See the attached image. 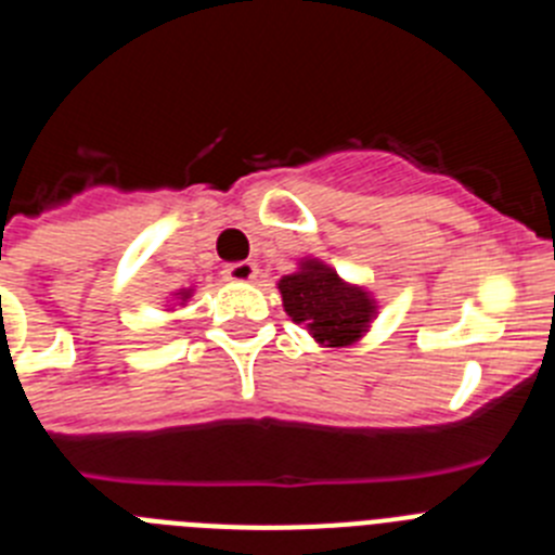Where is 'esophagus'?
<instances>
[{
    "label": "esophagus",
    "instance_id": "34e87169",
    "mask_svg": "<svg viewBox=\"0 0 555 555\" xmlns=\"http://www.w3.org/2000/svg\"><path fill=\"white\" fill-rule=\"evenodd\" d=\"M224 281H233V283H247L253 281L255 274H258V269H255V263L249 261H238V263H228V267L222 269Z\"/></svg>",
    "mask_w": 555,
    "mask_h": 555
}]
</instances>
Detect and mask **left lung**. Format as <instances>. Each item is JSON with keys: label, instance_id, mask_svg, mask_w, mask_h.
Masks as SVG:
<instances>
[{"label": "left lung", "instance_id": "8db88e82", "mask_svg": "<svg viewBox=\"0 0 555 555\" xmlns=\"http://www.w3.org/2000/svg\"><path fill=\"white\" fill-rule=\"evenodd\" d=\"M278 288L288 317L297 325H308L325 347L352 345L375 313V302L364 288L345 283L320 261H306L300 272L286 274Z\"/></svg>", "mask_w": 555, "mask_h": 555}]
</instances>
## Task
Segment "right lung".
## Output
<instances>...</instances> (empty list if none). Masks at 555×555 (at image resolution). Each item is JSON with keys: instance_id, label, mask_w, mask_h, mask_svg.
Wrapping results in <instances>:
<instances>
[{"instance_id": "right-lung-1", "label": "right lung", "mask_w": 555, "mask_h": 555, "mask_svg": "<svg viewBox=\"0 0 555 555\" xmlns=\"http://www.w3.org/2000/svg\"><path fill=\"white\" fill-rule=\"evenodd\" d=\"M180 294H183V300H185V297H189V292H180Z\"/></svg>"}]
</instances>
